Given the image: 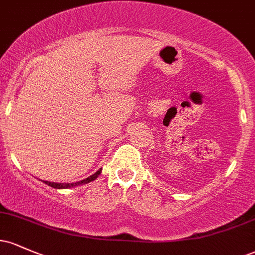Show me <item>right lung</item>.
<instances>
[{
  "label": "right lung",
  "instance_id": "1",
  "mask_svg": "<svg viewBox=\"0 0 255 255\" xmlns=\"http://www.w3.org/2000/svg\"><path fill=\"white\" fill-rule=\"evenodd\" d=\"M101 172H102V169H99V170H97L95 174H92L87 178H84V180L78 181V182H73V183H57V182H50V181H43V183L48 184V186L52 187V188L67 189V188H72V187H75V186H80V184H86V183L92 182V181H95L96 178L101 175Z\"/></svg>",
  "mask_w": 255,
  "mask_h": 255
}]
</instances>
